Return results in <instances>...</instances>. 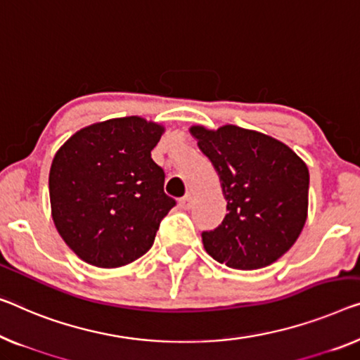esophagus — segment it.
Wrapping results in <instances>:
<instances>
[{
    "instance_id": "esophagus-1",
    "label": "esophagus",
    "mask_w": 360,
    "mask_h": 360,
    "mask_svg": "<svg viewBox=\"0 0 360 360\" xmlns=\"http://www.w3.org/2000/svg\"><path fill=\"white\" fill-rule=\"evenodd\" d=\"M179 207L182 208V210H189V208L192 207V197L191 194L184 195L182 198H179Z\"/></svg>"
}]
</instances>
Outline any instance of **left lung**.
<instances>
[{
  "label": "left lung",
  "mask_w": 360,
  "mask_h": 360,
  "mask_svg": "<svg viewBox=\"0 0 360 360\" xmlns=\"http://www.w3.org/2000/svg\"><path fill=\"white\" fill-rule=\"evenodd\" d=\"M191 134L221 181L226 217L202 233L203 248L219 264L257 270L292 248L309 207V169L283 142L233 124Z\"/></svg>",
  "instance_id": "left-lung-1"
}]
</instances>
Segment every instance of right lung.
<instances>
[{
  "label": "right lung",
  "instance_id": "obj_1",
  "mask_svg": "<svg viewBox=\"0 0 360 360\" xmlns=\"http://www.w3.org/2000/svg\"><path fill=\"white\" fill-rule=\"evenodd\" d=\"M163 132L143 117H116L80 129L58 150L50 169L51 214L79 259L116 268L152 248L176 205L165 194V171L152 160Z\"/></svg>",
  "mask_w": 360,
  "mask_h": 360
}]
</instances>
